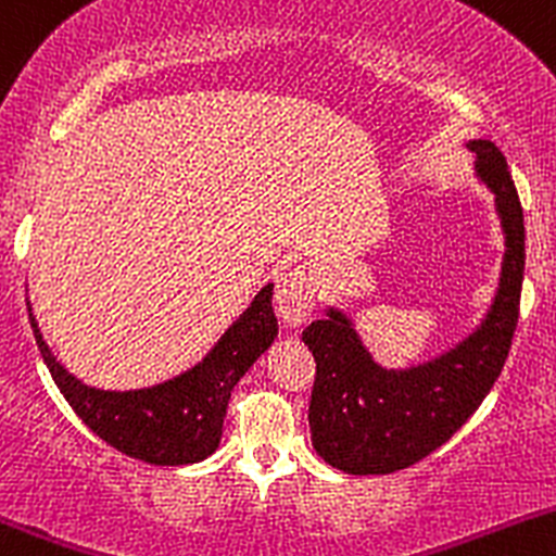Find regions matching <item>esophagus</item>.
<instances>
[{"label": "esophagus", "instance_id": "esophagus-1", "mask_svg": "<svg viewBox=\"0 0 556 556\" xmlns=\"http://www.w3.org/2000/svg\"><path fill=\"white\" fill-rule=\"evenodd\" d=\"M316 302V289H313V276L305 265L291 267L289 273L278 278L276 283V313L286 326H302L313 313Z\"/></svg>", "mask_w": 556, "mask_h": 556}]
</instances>
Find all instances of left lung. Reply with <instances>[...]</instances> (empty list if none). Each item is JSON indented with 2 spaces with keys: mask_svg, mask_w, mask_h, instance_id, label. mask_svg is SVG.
Segmentation results:
<instances>
[{
  "mask_svg": "<svg viewBox=\"0 0 556 556\" xmlns=\"http://www.w3.org/2000/svg\"><path fill=\"white\" fill-rule=\"evenodd\" d=\"M477 174L495 192L506 254L488 318L468 340L433 362L382 369L345 313L329 307L302 340L316 358L311 420L313 447L348 473H393L415 466L477 412L495 386L519 318L525 273V216L508 163L492 141H471Z\"/></svg>",
  "mask_w": 556,
  "mask_h": 556,
  "instance_id": "1",
  "label": "left lung"
}]
</instances>
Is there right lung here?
Masks as SVG:
<instances>
[{
	"mask_svg": "<svg viewBox=\"0 0 556 556\" xmlns=\"http://www.w3.org/2000/svg\"><path fill=\"white\" fill-rule=\"evenodd\" d=\"M28 318L39 353L79 420L117 452L154 466H187L219 447L232 388L278 334L273 283H267L198 366L154 388L119 393L99 391L68 375L31 313Z\"/></svg>",
	"mask_w": 556,
	"mask_h": 556,
	"instance_id": "add662e5",
	"label": "right lung"
}]
</instances>
